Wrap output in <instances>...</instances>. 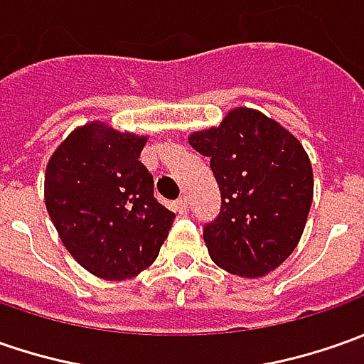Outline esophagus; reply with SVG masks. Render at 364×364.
<instances>
[{"label": "esophagus", "instance_id": "obj_1", "mask_svg": "<svg viewBox=\"0 0 364 364\" xmlns=\"http://www.w3.org/2000/svg\"><path fill=\"white\" fill-rule=\"evenodd\" d=\"M175 207H177V211H179V213H185V211L189 209V201H187V197H185V195H181V197L177 199Z\"/></svg>", "mask_w": 364, "mask_h": 364}]
</instances>
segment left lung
Instances as JSON below:
<instances>
[{
	"mask_svg": "<svg viewBox=\"0 0 364 364\" xmlns=\"http://www.w3.org/2000/svg\"><path fill=\"white\" fill-rule=\"evenodd\" d=\"M189 144L220 185V215L203 225L211 259L259 278L294 252L314 193L312 165L294 134L259 110L233 108L220 127L193 132Z\"/></svg>",
	"mask_w": 364,
	"mask_h": 364,
	"instance_id": "8db88e82",
	"label": "left lung"
}]
</instances>
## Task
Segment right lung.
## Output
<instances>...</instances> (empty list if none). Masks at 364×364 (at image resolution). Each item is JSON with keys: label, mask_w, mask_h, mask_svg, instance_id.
Segmentation results:
<instances>
[{"label": "right lung", "mask_w": 364, "mask_h": 364, "mask_svg": "<svg viewBox=\"0 0 364 364\" xmlns=\"http://www.w3.org/2000/svg\"><path fill=\"white\" fill-rule=\"evenodd\" d=\"M144 143L146 136L96 120L70 132L46 167V209L62 244L105 280L149 268L175 220L155 199L153 175L139 161Z\"/></svg>", "instance_id": "obj_1"}]
</instances>
